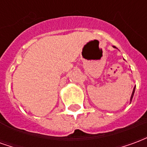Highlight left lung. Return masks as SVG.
<instances>
[{"label": "left lung", "instance_id": "left-lung-1", "mask_svg": "<svg viewBox=\"0 0 147 147\" xmlns=\"http://www.w3.org/2000/svg\"><path fill=\"white\" fill-rule=\"evenodd\" d=\"M114 48H116L115 46H113ZM135 90H136V86L134 87V89H133V91H132V94H131V98H130V102H131V100H132V98L133 96H134V93H135Z\"/></svg>", "mask_w": 147, "mask_h": 147}]
</instances>
